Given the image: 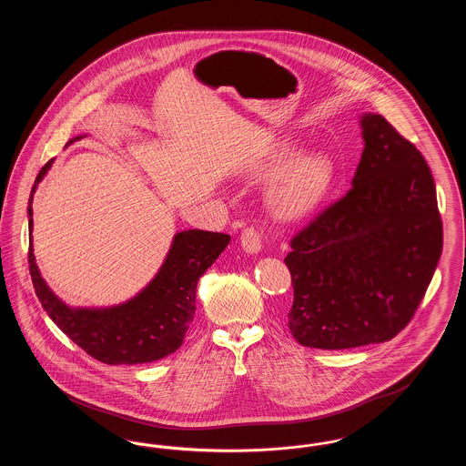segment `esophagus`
I'll return each mask as SVG.
<instances>
[{
  "label": "esophagus",
  "instance_id": "esophagus-1",
  "mask_svg": "<svg viewBox=\"0 0 466 466\" xmlns=\"http://www.w3.org/2000/svg\"><path fill=\"white\" fill-rule=\"evenodd\" d=\"M241 244H243L244 249L248 253H258L260 248H262V238H260V232L249 225L246 227L241 234Z\"/></svg>",
  "mask_w": 466,
  "mask_h": 466
}]
</instances>
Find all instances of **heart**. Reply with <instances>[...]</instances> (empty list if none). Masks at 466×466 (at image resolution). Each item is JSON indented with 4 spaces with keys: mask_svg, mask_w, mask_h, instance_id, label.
Segmentation results:
<instances>
[{
    "mask_svg": "<svg viewBox=\"0 0 466 466\" xmlns=\"http://www.w3.org/2000/svg\"><path fill=\"white\" fill-rule=\"evenodd\" d=\"M293 156L295 148L291 145H281L268 162V171L278 173ZM332 177L333 166L329 157L321 154L297 157L270 187L268 204L281 218L306 217L325 198Z\"/></svg>",
    "mask_w": 466,
    "mask_h": 466,
    "instance_id": "obj_1",
    "label": "heart"
}]
</instances>
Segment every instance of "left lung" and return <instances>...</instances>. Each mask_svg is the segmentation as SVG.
Listing matches in <instances>:
<instances>
[{
	"instance_id": "1",
	"label": "left lung",
	"mask_w": 466,
	"mask_h": 466,
	"mask_svg": "<svg viewBox=\"0 0 466 466\" xmlns=\"http://www.w3.org/2000/svg\"><path fill=\"white\" fill-rule=\"evenodd\" d=\"M365 148L353 187L291 241L285 264L299 344L350 350L401 332L442 253L431 171L414 143L382 116H361Z\"/></svg>"
}]
</instances>
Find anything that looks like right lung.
I'll return each mask as SVG.
<instances>
[{"label":"right lung","mask_w":466,"mask_h":466,"mask_svg":"<svg viewBox=\"0 0 466 466\" xmlns=\"http://www.w3.org/2000/svg\"><path fill=\"white\" fill-rule=\"evenodd\" d=\"M50 166L52 160L40 169L31 199ZM27 213L29 230H33L31 200ZM228 241L230 236L220 232H177L154 281L133 300L108 309H71L63 304L45 285L31 239L27 262L44 309L78 348L106 365H136L169 356L181 346L196 314L198 281L206 268L215 264Z\"/></svg>","instance_id":"1"}]
</instances>
